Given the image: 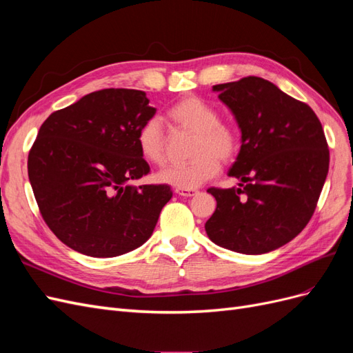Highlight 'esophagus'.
Returning <instances> with one entry per match:
<instances>
[{"mask_svg": "<svg viewBox=\"0 0 353 353\" xmlns=\"http://www.w3.org/2000/svg\"><path fill=\"white\" fill-rule=\"evenodd\" d=\"M175 193L183 196V197H191V196H194L197 191L194 188H175Z\"/></svg>", "mask_w": 353, "mask_h": 353, "instance_id": "1", "label": "esophagus"}]
</instances>
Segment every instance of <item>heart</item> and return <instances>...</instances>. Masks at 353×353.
Segmentation results:
<instances>
[{"instance_id":"heart-1","label":"heart","mask_w":353,"mask_h":353,"mask_svg":"<svg viewBox=\"0 0 353 353\" xmlns=\"http://www.w3.org/2000/svg\"><path fill=\"white\" fill-rule=\"evenodd\" d=\"M169 119L178 128L196 134L187 163L172 165L160 170V183L175 188H196L219 172L221 162L236 157L240 147L239 131L230 123L221 122L219 110L196 95H188L170 105ZM141 156L153 165L165 162V140L162 123L157 117L144 122L137 134Z\"/></svg>"}]
</instances>
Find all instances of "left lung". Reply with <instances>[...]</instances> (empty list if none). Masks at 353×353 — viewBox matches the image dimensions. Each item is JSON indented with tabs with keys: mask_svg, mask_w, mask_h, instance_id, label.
Instances as JSON below:
<instances>
[{
	"mask_svg": "<svg viewBox=\"0 0 353 353\" xmlns=\"http://www.w3.org/2000/svg\"><path fill=\"white\" fill-rule=\"evenodd\" d=\"M212 90L241 131L228 172L240 184L208 190L216 209L206 234L223 249L268 253L293 240L314 215L330 163L323 125L307 104L258 77Z\"/></svg>",
	"mask_w": 353,
	"mask_h": 353,
	"instance_id": "left-lung-1",
	"label": "left lung"
}]
</instances>
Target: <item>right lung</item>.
<instances>
[{"mask_svg": "<svg viewBox=\"0 0 353 353\" xmlns=\"http://www.w3.org/2000/svg\"><path fill=\"white\" fill-rule=\"evenodd\" d=\"M148 103L144 91L101 90L41 125L28 175L42 218L70 249L113 258L152 237L172 190L131 184L150 172L137 144L156 113Z\"/></svg>", "mask_w": 353, "mask_h": 353, "instance_id": "obj_1", "label": "right lung"}]
</instances>
